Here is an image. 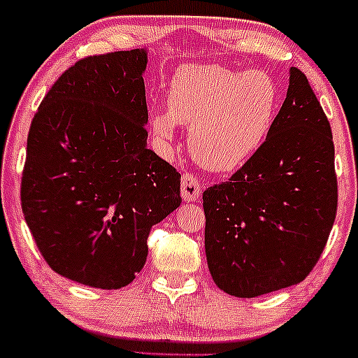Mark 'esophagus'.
<instances>
[{
  "label": "esophagus",
  "mask_w": 358,
  "mask_h": 358,
  "mask_svg": "<svg viewBox=\"0 0 358 358\" xmlns=\"http://www.w3.org/2000/svg\"><path fill=\"white\" fill-rule=\"evenodd\" d=\"M201 194L200 180H198L196 176L186 174L182 176V180H180V196H182L184 201H196Z\"/></svg>",
  "instance_id": "obj_1"
}]
</instances>
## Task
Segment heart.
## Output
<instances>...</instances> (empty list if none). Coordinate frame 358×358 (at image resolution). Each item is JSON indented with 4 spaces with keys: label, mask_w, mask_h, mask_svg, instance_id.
<instances>
[{
    "label": "heart",
    "mask_w": 358,
    "mask_h": 358,
    "mask_svg": "<svg viewBox=\"0 0 358 358\" xmlns=\"http://www.w3.org/2000/svg\"><path fill=\"white\" fill-rule=\"evenodd\" d=\"M169 110L152 108L150 131L171 148L178 124L189 127V150L201 167L233 172L255 157L279 105L274 79L262 70L238 72L220 65H184L172 77Z\"/></svg>",
    "instance_id": "obj_1"
}]
</instances>
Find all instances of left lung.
I'll return each instance as SVG.
<instances>
[{
	"label": "left lung",
	"instance_id": "1",
	"mask_svg": "<svg viewBox=\"0 0 358 358\" xmlns=\"http://www.w3.org/2000/svg\"><path fill=\"white\" fill-rule=\"evenodd\" d=\"M338 205L331 125L301 70L267 139L203 193L205 253L224 293L255 298L298 285L319 260Z\"/></svg>",
	"mask_w": 358,
	"mask_h": 358
}]
</instances>
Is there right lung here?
Here are the masks:
<instances>
[{"label":"right lung","instance_id":"add662e5","mask_svg":"<svg viewBox=\"0 0 358 358\" xmlns=\"http://www.w3.org/2000/svg\"><path fill=\"white\" fill-rule=\"evenodd\" d=\"M148 50L77 62L32 119L22 212L57 274L119 289L148 257L150 229L180 205V174L148 150Z\"/></svg>","mask_w":358,"mask_h":358}]
</instances>
